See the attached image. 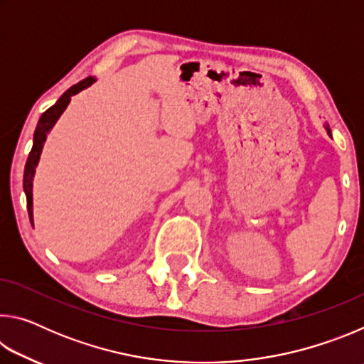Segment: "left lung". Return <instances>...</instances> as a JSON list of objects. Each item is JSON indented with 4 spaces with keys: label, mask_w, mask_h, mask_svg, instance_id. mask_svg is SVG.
<instances>
[{
    "label": "left lung",
    "mask_w": 364,
    "mask_h": 364,
    "mask_svg": "<svg viewBox=\"0 0 364 364\" xmlns=\"http://www.w3.org/2000/svg\"><path fill=\"white\" fill-rule=\"evenodd\" d=\"M326 130H328V133H331V130H329V127H326Z\"/></svg>",
    "instance_id": "obj_1"
}]
</instances>
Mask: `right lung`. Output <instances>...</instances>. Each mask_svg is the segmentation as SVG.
<instances>
[{
	"mask_svg": "<svg viewBox=\"0 0 364 364\" xmlns=\"http://www.w3.org/2000/svg\"><path fill=\"white\" fill-rule=\"evenodd\" d=\"M93 82H95V78L88 77V78L82 80V82H78L77 85H73L72 88L67 90L65 93L59 97L58 102L54 104V106L49 107L46 112H43V115L40 117L38 125H36V130H35V134H33L32 151H30V154H28L26 170H23V191H26V196H27V210H28L30 221H32V226H33V202H32L33 175H35V167L38 165L43 144H45V141H46V134L54 127V123L58 122L60 114H63L65 110V107L69 106L70 97L73 95H77L78 91L85 90L86 86L93 85Z\"/></svg>",
	"mask_w": 364,
	"mask_h": 364,
	"instance_id": "right-lung-1",
	"label": "right lung"
}]
</instances>
